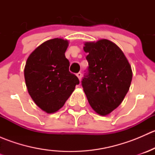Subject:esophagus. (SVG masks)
Instances as JSON below:
<instances>
[{
	"mask_svg": "<svg viewBox=\"0 0 155 155\" xmlns=\"http://www.w3.org/2000/svg\"><path fill=\"white\" fill-rule=\"evenodd\" d=\"M76 76H77V77L79 78V81H81V79H82V73H76Z\"/></svg>",
	"mask_w": 155,
	"mask_h": 155,
	"instance_id": "1",
	"label": "esophagus"
}]
</instances>
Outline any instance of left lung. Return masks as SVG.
Listing matches in <instances>:
<instances>
[{
  "label": "left lung",
  "instance_id": "8db88e82",
  "mask_svg": "<svg viewBox=\"0 0 155 155\" xmlns=\"http://www.w3.org/2000/svg\"><path fill=\"white\" fill-rule=\"evenodd\" d=\"M83 48L88 68L82 87L92 109L107 115L121 104L129 90L131 67L121 48L110 40L86 42Z\"/></svg>",
  "mask_w": 155,
  "mask_h": 155
}]
</instances>
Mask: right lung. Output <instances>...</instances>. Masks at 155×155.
I'll return each instance as SVG.
<instances>
[{"mask_svg": "<svg viewBox=\"0 0 155 155\" xmlns=\"http://www.w3.org/2000/svg\"><path fill=\"white\" fill-rule=\"evenodd\" d=\"M68 40L54 38L42 43L29 55L24 74L30 96L42 110L54 113L61 109L79 80L69 71L65 57Z\"/></svg>", "mask_w": 155, "mask_h": 155, "instance_id": "add662e5", "label": "right lung"}]
</instances>
